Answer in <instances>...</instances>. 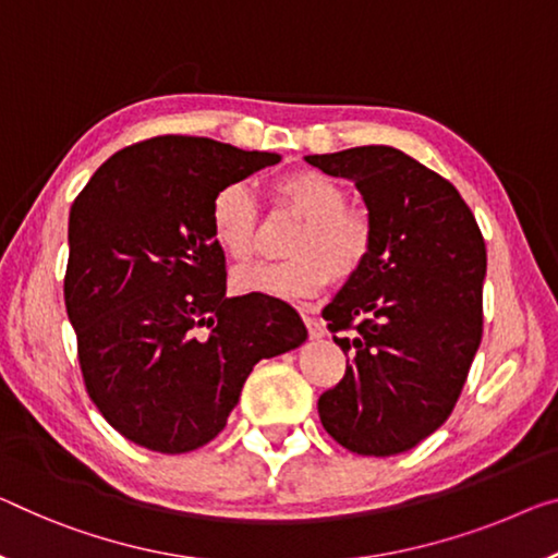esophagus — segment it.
Returning <instances> with one entry per match:
<instances>
[{
	"instance_id": "esophagus-1",
	"label": "esophagus",
	"mask_w": 558,
	"mask_h": 558,
	"mask_svg": "<svg viewBox=\"0 0 558 558\" xmlns=\"http://www.w3.org/2000/svg\"><path fill=\"white\" fill-rule=\"evenodd\" d=\"M302 319H304V324H306L308 337H312V339H322V337H324V324H322L319 319H316V316L302 314Z\"/></svg>"
}]
</instances>
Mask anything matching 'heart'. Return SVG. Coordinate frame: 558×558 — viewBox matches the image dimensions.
Segmentation results:
<instances>
[{"label": "heart", "mask_w": 558, "mask_h": 558, "mask_svg": "<svg viewBox=\"0 0 558 558\" xmlns=\"http://www.w3.org/2000/svg\"><path fill=\"white\" fill-rule=\"evenodd\" d=\"M274 204L299 219L287 242L289 259L252 264L234 271V289L271 299H302L333 281H349L366 267L374 225L366 211L347 207L337 179L299 169L271 184ZM211 236L231 259L250 262L259 250V204L242 182L227 184L211 202Z\"/></svg>", "instance_id": "1"}]
</instances>
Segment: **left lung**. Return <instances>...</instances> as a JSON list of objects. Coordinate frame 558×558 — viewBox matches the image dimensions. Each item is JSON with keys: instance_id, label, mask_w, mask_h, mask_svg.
<instances>
[{"instance_id": "obj_1", "label": "left lung", "mask_w": 558, "mask_h": 558, "mask_svg": "<svg viewBox=\"0 0 558 558\" xmlns=\"http://www.w3.org/2000/svg\"><path fill=\"white\" fill-rule=\"evenodd\" d=\"M312 167L362 192L374 225L366 267L322 316L347 356L319 397L333 441L391 457L434 434L457 407L482 344L486 246L457 186L393 147L312 154Z\"/></svg>"}]
</instances>
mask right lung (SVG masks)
Wrapping results in <instances>:
<instances>
[{
  "instance_id": "1",
  "label": "right lung",
  "mask_w": 558,
  "mask_h": 558,
  "mask_svg": "<svg viewBox=\"0 0 558 558\" xmlns=\"http://www.w3.org/2000/svg\"><path fill=\"white\" fill-rule=\"evenodd\" d=\"M204 136H151L117 151L70 211L64 304L84 387L124 439L159 453L209 444L259 359L306 339L264 294L227 296L211 202L277 165Z\"/></svg>"
}]
</instances>
